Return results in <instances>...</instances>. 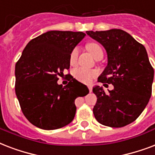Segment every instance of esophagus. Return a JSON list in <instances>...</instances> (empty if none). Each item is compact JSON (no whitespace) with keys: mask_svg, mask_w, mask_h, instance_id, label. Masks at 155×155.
<instances>
[{"mask_svg":"<svg viewBox=\"0 0 155 155\" xmlns=\"http://www.w3.org/2000/svg\"><path fill=\"white\" fill-rule=\"evenodd\" d=\"M87 87H88V89H89V92H92V85H88V86H87Z\"/></svg>","mask_w":155,"mask_h":155,"instance_id":"34e87169","label":"esophagus"}]
</instances>
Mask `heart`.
I'll return each mask as SVG.
<instances>
[{"label":"heart","instance_id":"heart-1","mask_svg":"<svg viewBox=\"0 0 155 155\" xmlns=\"http://www.w3.org/2000/svg\"><path fill=\"white\" fill-rule=\"evenodd\" d=\"M87 49L88 50V51L91 53V54L94 58L103 54L101 47L97 43H94V42L88 43L87 45ZM78 56H79V47H76L72 50V51L71 52L70 63L71 65H75L76 64L78 60ZM73 74H74V76H75V79L79 80V81H81L83 83H89L92 81L93 77H95V75H97V71L93 70H89V69H87V68H76L74 71Z\"/></svg>","mask_w":155,"mask_h":155}]
</instances>
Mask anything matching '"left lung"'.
I'll use <instances>...</instances> for the list:
<instances>
[{
    "mask_svg": "<svg viewBox=\"0 0 155 155\" xmlns=\"http://www.w3.org/2000/svg\"><path fill=\"white\" fill-rule=\"evenodd\" d=\"M86 33L104 47L108 55V64L98 82L113 85L108 93L102 87H93L97 97L95 118L109 127L125 126L139 117L151 97L154 69L147 50L120 29Z\"/></svg>",
    "mask_w": 155,
    "mask_h": 155,
    "instance_id": "left-lung-1",
    "label": "left lung"
}]
</instances>
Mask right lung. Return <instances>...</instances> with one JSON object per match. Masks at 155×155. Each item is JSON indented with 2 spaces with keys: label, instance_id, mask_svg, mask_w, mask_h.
<instances>
[{
  "label": "right lung",
  "instance_id": "add662e5",
  "mask_svg": "<svg viewBox=\"0 0 155 155\" xmlns=\"http://www.w3.org/2000/svg\"><path fill=\"white\" fill-rule=\"evenodd\" d=\"M85 35L47 31L28 42L16 63V95L23 114L36 127L51 130L68 125L75 117V100L89 92L71 75L64 87L57 83L70 68L71 52Z\"/></svg>",
  "mask_w": 155,
  "mask_h": 155
}]
</instances>
